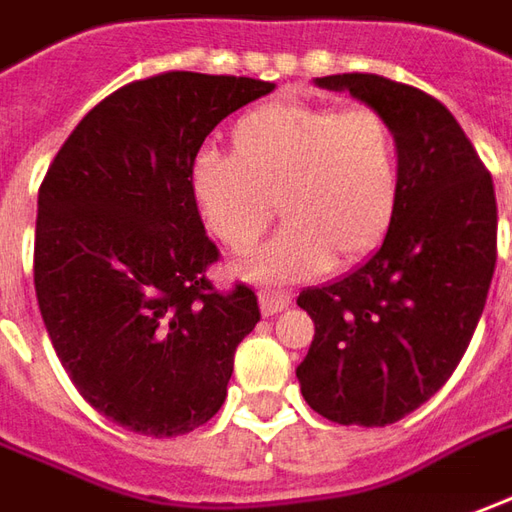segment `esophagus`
<instances>
[{"mask_svg": "<svg viewBox=\"0 0 512 512\" xmlns=\"http://www.w3.org/2000/svg\"><path fill=\"white\" fill-rule=\"evenodd\" d=\"M290 303H292L290 292H270V290L259 292V309H262L264 317H273L278 315V312H284Z\"/></svg>", "mask_w": 512, "mask_h": 512, "instance_id": "esophagus-1", "label": "esophagus"}]
</instances>
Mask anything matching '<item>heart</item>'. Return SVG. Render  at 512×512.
Wrapping results in <instances>:
<instances>
[{"label":"heart","instance_id":"heart-1","mask_svg":"<svg viewBox=\"0 0 512 512\" xmlns=\"http://www.w3.org/2000/svg\"><path fill=\"white\" fill-rule=\"evenodd\" d=\"M231 155L200 153L189 189L209 234L248 250L273 220L287 225L239 264V276L290 284L334 259L359 262L379 248L401 209L404 167L390 119L370 108L273 100L231 128Z\"/></svg>","mask_w":512,"mask_h":512}]
</instances>
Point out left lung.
I'll return each mask as SVG.
<instances>
[{"instance_id":"8db88e82","label":"left lung","mask_w":512,"mask_h":512,"mask_svg":"<svg viewBox=\"0 0 512 512\" xmlns=\"http://www.w3.org/2000/svg\"><path fill=\"white\" fill-rule=\"evenodd\" d=\"M315 86L390 119L404 192L368 262L298 295L315 337L295 376L329 421L396 424L446 384L482 317L496 267L491 172L449 108L418 88L379 74H329Z\"/></svg>"}]
</instances>
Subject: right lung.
I'll return each mask as SVG.
<instances>
[{"mask_svg": "<svg viewBox=\"0 0 512 512\" xmlns=\"http://www.w3.org/2000/svg\"><path fill=\"white\" fill-rule=\"evenodd\" d=\"M276 83L167 72L91 108L38 189L35 295L52 348L108 421L178 438L217 415L253 290L217 292L189 169L228 114Z\"/></svg>", "mask_w": 512, "mask_h": 512, "instance_id": "right-lung-1", "label": "right lung"}]
</instances>
